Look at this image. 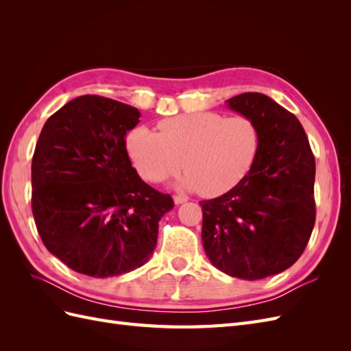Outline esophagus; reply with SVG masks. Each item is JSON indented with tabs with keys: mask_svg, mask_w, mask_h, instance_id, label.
Returning <instances> with one entry per match:
<instances>
[{
	"mask_svg": "<svg viewBox=\"0 0 351 351\" xmlns=\"http://www.w3.org/2000/svg\"><path fill=\"white\" fill-rule=\"evenodd\" d=\"M184 202H187V196H183V195L174 196V204L176 205H182V204H184Z\"/></svg>",
	"mask_w": 351,
	"mask_h": 351,
	"instance_id": "obj_1",
	"label": "esophagus"
}]
</instances>
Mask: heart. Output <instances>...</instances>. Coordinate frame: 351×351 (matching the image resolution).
I'll return each instance as SVG.
<instances>
[{"instance_id":"1","label":"heart","mask_w":351,"mask_h":351,"mask_svg":"<svg viewBox=\"0 0 351 351\" xmlns=\"http://www.w3.org/2000/svg\"><path fill=\"white\" fill-rule=\"evenodd\" d=\"M159 133L146 125L127 137V151L139 174L162 182L183 168L178 186L219 196L247 176L259 151V130L244 115L218 112L182 114L158 123Z\"/></svg>"}]
</instances>
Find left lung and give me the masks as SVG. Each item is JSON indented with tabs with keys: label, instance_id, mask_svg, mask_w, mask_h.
Listing matches in <instances>:
<instances>
[{
	"label": "left lung",
	"instance_id": "8db88e82",
	"mask_svg": "<svg viewBox=\"0 0 351 351\" xmlns=\"http://www.w3.org/2000/svg\"><path fill=\"white\" fill-rule=\"evenodd\" d=\"M259 130V151L247 176L230 192L202 200V243L215 268L241 280H262L302 256L315 226V158L295 115L263 93L226 101Z\"/></svg>",
	"mask_w": 351,
	"mask_h": 351
}]
</instances>
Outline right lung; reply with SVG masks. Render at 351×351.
<instances>
[{
	"mask_svg": "<svg viewBox=\"0 0 351 351\" xmlns=\"http://www.w3.org/2000/svg\"><path fill=\"white\" fill-rule=\"evenodd\" d=\"M137 108L84 95L52 114L32 159V212L45 247L95 278L141 268L156 247L158 222L174 208L132 167L125 134Z\"/></svg>",
	"mask_w": 351,
	"mask_h": 351,
	"instance_id": "right-lung-1",
	"label": "right lung"
}]
</instances>
